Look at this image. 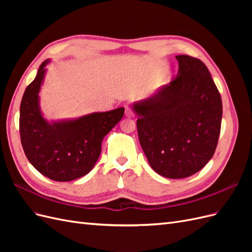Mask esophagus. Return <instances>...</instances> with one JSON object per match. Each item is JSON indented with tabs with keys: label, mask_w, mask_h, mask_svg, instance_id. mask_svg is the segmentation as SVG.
I'll list each match as a JSON object with an SVG mask.
<instances>
[{
	"label": "esophagus",
	"mask_w": 252,
	"mask_h": 252,
	"mask_svg": "<svg viewBox=\"0 0 252 252\" xmlns=\"http://www.w3.org/2000/svg\"><path fill=\"white\" fill-rule=\"evenodd\" d=\"M125 114H126V117H133V111H132L131 107L126 106V107H125Z\"/></svg>",
	"instance_id": "1"
}]
</instances>
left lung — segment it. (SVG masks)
I'll return each instance as SVG.
<instances>
[{"instance_id": "1", "label": "left lung", "mask_w": 252, "mask_h": 252, "mask_svg": "<svg viewBox=\"0 0 252 252\" xmlns=\"http://www.w3.org/2000/svg\"><path fill=\"white\" fill-rule=\"evenodd\" d=\"M177 77L146 101L133 105L142 149L159 175L187 178L215 155L222 98L201 60L177 56Z\"/></svg>"}]
</instances>
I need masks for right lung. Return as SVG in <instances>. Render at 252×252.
Masks as SVG:
<instances>
[{"label":"right lung","instance_id":"1","mask_svg":"<svg viewBox=\"0 0 252 252\" xmlns=\"http://www.w3.org/2000/svg\"><path fill=\"white\" fill-rule=\"evenodd\" d=\"M47 63L45 61L41 64L35 79L23 94L21 143L28 161L37 171L50 180L68 182L84 177L94 168L104 136L123 118L124 108L47 123L39 107V91Z\"/></svg>","mask_w":252,"mask_h":252}]
</instances>
